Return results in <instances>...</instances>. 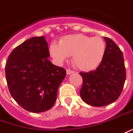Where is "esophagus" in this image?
Returning a JSON list of instances; mask_svg holds the SVG:
<instances>
[{
  "label": "esophagus",
  "mask_w": 133,
  "mask_h": 133,
  "mask_svg": "<svg viewBox=\"0 0 133 133\" xmlns=\"http://www.w3.org/2000/svg\"><path fill=\"white\" fill-rule=\"evenodd\" d=\"M74 72H73L72 70L70 69H67L66 70V73L67 75H70V74H72V73H73Z\"/></svg>",
  "instance_id": "34e87169"
}]
</instances>
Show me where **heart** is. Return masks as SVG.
I'll use <instances>...</instances> for the list:
<instances>
[{
    "instance_id": "obj_1",
    "label": "heart",
    "mask_w": 133,
    "mask_h": 133,
    "mask_svg": "<svg viewBox=\"0 0 133 133\" xmlns=\"http://www.w3.org/2000/svg\"><path fill=\"white\" fill-rule=\"evenodd\" d=\"M49 51L51 56L59 63H63L69 56H72L73 64L78 69L90 71L96 69L102 62L106 44L99 37L70 34L61 38L59 44L52 42Z\"/></svg>"
}]
</instances>
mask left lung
<instances>
[{
	"instance_id": "8db88e82",
	"label": "left lung",
	"mask_w": 133,
	"mask_h": 133,
	"mask_svg": "<svg viewBox=\"0 0 133 133\" xmlns=\"http://www.w3.org/2000/svg\"><path fill=\"white\" fill-rule=\"evenodd\" d=\"M107 47L101 64L95 70L81 72L83 78L80 95L83 102L94 107H104L120 96L126 78L123 54L111 39L104 37Z\"/></svg>"
}]
</instances>
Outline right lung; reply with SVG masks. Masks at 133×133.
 Instances as JSON below:
<instances>
[{
  "label": "right lung",
  "mask_w": 133,
  "mask_h": 133,
  "mask_svg": "<svg viewBox=\"0 0 133 133\" xmlns=\"http://www.w3.org/2000/svg\"><path fill=\"white\" fill-rule=\"evenodd\" d=\"M44 37L29 39L14 49L5 63V78L11 96L29 112L39 113L52 107L57 90L66 76L55 65Z\"/></svg>",
  "instance_id": "1"
}]
</instances>
